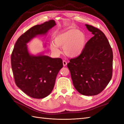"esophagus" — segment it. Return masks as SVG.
<instances>
[{
  "label": "esophagus",
  "mask_w": 124,
  "mask_h": 124,
  "mask_svg": "<svg viewBox=\"0 0 124 124\" xmlns=\"http://www.w3.org/2000/svg\"><path fill=\"white\" fill-rule=\"evenodd\" d=\"M62 62H63V66H66L67 65V62L66 61H65V60H64V61H63Z\"/></svg>",
  "instance_id": "1"
}]
</instances>
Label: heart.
Segmentation results:
<instances>
[{"instance_id":"obj_1","label":"heart","mask_w":124,"mask_h":124,"mask_svg":"<svg viewBox=\"0 0 124 124\" xmlns=\"http://www.w3.org/2000/svg\"><path fill=\"white\" fill-rule=\"evenodd\" d=\"M85 36L77 29L56 33L54 42L50 43V48L55 54L60 53L59 46L63 47L66 54L70 57H77L83 52L85 44Z\"/></svg>"}]
</instances>
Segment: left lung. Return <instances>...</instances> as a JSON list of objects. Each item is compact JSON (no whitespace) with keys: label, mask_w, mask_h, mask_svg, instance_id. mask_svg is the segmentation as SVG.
Masks as SVG:
<instances>
[{"label":"left lung","mask_w":124,"mask_h":124,"mask_svg":"<svg viewBox=\"0 0 124 124\" xmlns=\"http://www.w3.org/2000/svg\"><path fill=\"white\" fill-rule=\"evenodd\" d=\"M93 36L86 43L83 52L67 64L75 88L81 94L97 95L109 83L113 72V51L104 33L86 24Z\"/></svg>","instance_id":"8db88e82"}]
</instances>
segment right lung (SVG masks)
I'll use <instances>...</instances> for the list:
<instances>
[{
    "label": "right lung",
    "mask_w": 124,
    "mask_h": 124,
    "mask_svg": "<svg viewBox=\"0 0 124 124\" xmlns=\"http://www.w3.org/2000/svg\"><path fill=\"white\" fill-rule=\"evenodd\" d=\"M55 25L54 20H50L29 29L18 38L11 54L15 83L26 95L33 98H43L50 94L63 63L61 58L31 55L26 43L36 36L46 33Z\"/></svg>",
    "instance_id": "right-lung-1"
}]
</instances>
